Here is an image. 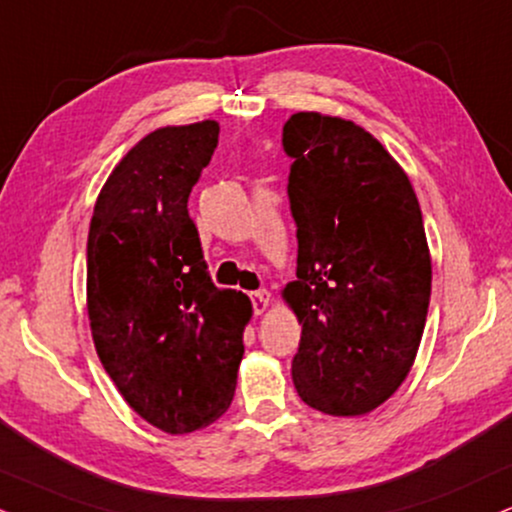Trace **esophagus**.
Masks as SVG:
<instances>
[{
    "mask_svg": "<svg viewBox=\"0 0 512 512\" xmlns=\"http://www.w3.org/2000/svg\"><path fill=\"white\" fill-rule=\"evenodd\" d=\"M270 304V292L268 289H256L251 292V306H254V313H263Z\"/></svg>",
    "mask_w": 512,
    "mask_h": 512,
    "instance_id": "34e87169",
    "label": "esophagus"
}]
</instances>
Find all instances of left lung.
<instances>
[{"label": "left lung", "instance_id": "1", "mask_svg": "<svg viewBox=\"0 0 512 512\" xmlns=\"http://www.w3.org/2000/svg\"><path fill=\"white\" fill-rule=\"evenodd\" d=\"M292 159L301 323L296 394L327 415H363L401 387L418 353L432 261L418 197L370 132L344 118L294 113L282 128Z\"/></svg>", "mask_w": 512, "mask_h": 512}]
</instances>
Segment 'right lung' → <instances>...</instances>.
Returning <instances> with one entry per match:
<instances>
[{
	"instance_id": "add662e5",
	"label": "right lung",
	"mask_w": 512,
	"mask_h": 512,
	"mask_svg": "<svg viewBox=\"0 0 512 512\" xmlns=\"http://www.w3.org/2000/svg\"><path fill=\"white\" fill-rule=\"evenodd\" d=\"M220 125L161 128L113 168L87 237V313L99 361L123 399L168 434L225 413L251 304L218 289L189 218V192Z\"/></svg>"
}]
</instances>
